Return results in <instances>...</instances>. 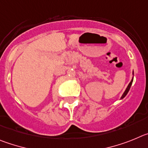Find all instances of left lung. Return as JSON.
<instances>
[{"mask_svg":"<svg viewBox=\"0 0 148 148\" xmlns=\"http://www.w3.org/2000/svg\"><path fill=\"white\" fill-rule=\"evenodd\" d=\"M133 75H134V71H133ZM133 80H134V77H133L132 79H131V81H130V83L128 84V86H127V88H126L125 90V92L123 93V94H122V97H121V99H123L124 97H125V96L127 94V93H128L129 90H130V86H131V85H132V83H133Z\"/></svg>","mask_w":148,"mask_h":148,"instance_id":"1","label":"left lung"}]
</instances>
